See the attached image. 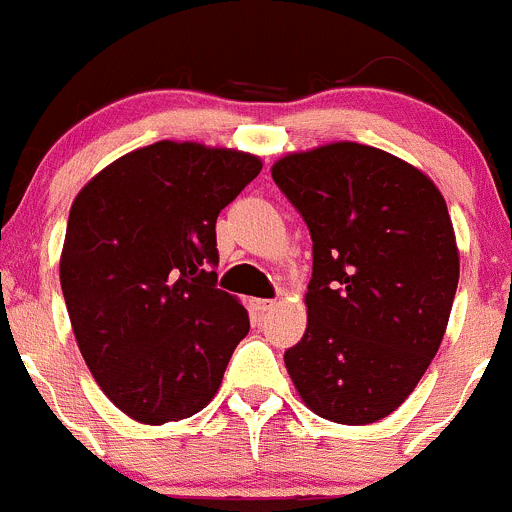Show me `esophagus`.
<instances>
[{"mask_svg": "<svg viewBox=\"0 0 512 512\" xmlns=\"http://www.w3.org/2000/svg\"><path fill=\"white\" fill-rule=\"evenodd\" d=\"M273 306H276V301H268V298H251V311H254L256 316H266Z\"/></svg>", "mask_w": 512, "mask_h": 512, "instance_id": "34e87169", "label": "esophagus"}]
</instances>
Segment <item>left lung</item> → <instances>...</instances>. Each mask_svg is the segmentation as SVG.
I'll use <instances>...</instances> for the list:
<instances>
[{
	"label": "left lung",
	"instance_id": "1",
	"mask_svg": "<svg viewBox=\"0 0 512 512\" xmlns=\"http://www.w3.org/2000/svg\"><path fill=\"white\" fill-rule=\"evenodd\" d=\"M271 176L306 221L313 276L306 333L283 353L316 416L368 426L391 416L438 353L460 256L438 186L356 141L293 151Z\"/></svg>",
	"mask_w": 512,
	"mask_h": 512
}]
</instances>
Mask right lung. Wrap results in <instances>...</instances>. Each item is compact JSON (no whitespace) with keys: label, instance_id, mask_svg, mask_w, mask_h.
Listing matches in <instances>:
<instances>
[{"label":"right lung","instance_id":"1","mask_svg":"<svg viewBox=\"0 0 512 512\" xmlns=\"http://www.w3.org/2000/svg\"><path fill=\"white\" fill-rule=\"evenodd\" d=\"M256 154L156 141L101 169L74 199L59 281L104 396L146 426L211 403L249 313L216 288V219L261 171Z\"/></svg>","mask_w":512,"mask_h":512}]
</instances>
